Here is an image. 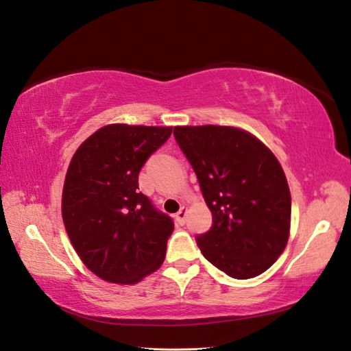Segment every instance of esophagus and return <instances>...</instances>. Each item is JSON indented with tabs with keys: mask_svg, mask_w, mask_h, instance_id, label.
Returning <instances> with one entry per match:
<instances>
[{
	"mask_svg": "<svg viewBox=\"0 0 351 351\" xmlns=\"http://www.w3.org/2000/svg\"><path fill=\"white\" fill-rule=\"evenodd\" d=\"M187 215H189V207H182L180 211L176 213V222L180 225H184L185 219H187Z\"/></svg>",
	"mask_w": 351,
	"mask_h": 351,
	"instance_id": "obj_1",
	"label": "esophagus"
}]
</instances>
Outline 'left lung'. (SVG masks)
Here are the masks:
<instances>
[{
	"mask_svg": "<svg viewBox=\"0 0 351 351\" xmlns=\"http://www.w3.org/2000/svg\"><path fill=\"white\" fill-rule=\"evenodd\" d=\"M173 134L213 215L197 237L204 257L237 280L269 269L291 232V191L277 156L234 126H175Z\"/></svg>",
	"mask_w": 351,
	"mask_h": 351,
	"instance_id": "8db88e82",
	"label": "left lung"
}]
</instances>
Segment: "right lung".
<instances>
[{
    "label": "right lung",
    "instance_id": "right-lung-1",
    "mask_svg": "<svg viewBox=\"0 0 351 351\" xmlns=\"http://www.w3.org/2000/svg\"><path fill=\"white\" fill-rule=\"evenodd\" d=\"M171 126L114 123L75 150L62 190V219L89 271L117 285H135L158 271L173 222L138 190L143 164Z\"/></svg>",
    "mask_w": 351,
    "mask_h": 351
}]
</instances>
